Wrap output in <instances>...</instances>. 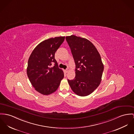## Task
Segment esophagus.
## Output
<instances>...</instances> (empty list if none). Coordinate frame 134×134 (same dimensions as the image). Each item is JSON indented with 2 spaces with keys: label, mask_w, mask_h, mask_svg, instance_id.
<instances>
[{
  "label": "esophagus",
  "mask_w": 134,
  "mask_h": 134,
  "mask_svg": "<svg viewBox=\"0 0 134 134\" xmlns=\"http://www.w3.org/2000/svg\"><path fill=\"white\" fill-rule=\"evenodd\" d=\"M65 72H66V73H67V72H68V69L65 70Z\"/></svg>",
  "instance_id": "1"
}]
</instances>
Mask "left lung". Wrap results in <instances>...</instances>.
Returning <instances> with one entry per match:
<instances>
[{
    "instance_id": "1",
    "label": "left lung",
    "mask_w": 134,
    "mask_h": 134,
    "mask_svg": "<svg viewBox=\"0 0 134 134\" xmlns=\"http://www.w3.org/2000/svg\"><path fill=\"white\" fill-rule=\"evenodd\" d=\"M76 65L75 77L68 80L73 92L80 96L90 95L100 85L104 66L92 43L75 35L66 36Z\"/></svg>"
}]
</instances>
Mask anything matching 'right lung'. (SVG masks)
Here are the masks:
<instances>
[{"label":"right lung","instance_id":"right-lung-1","mask_svg":"<svg viewBox=\"0 0 134 134\" xmlns=\"http://www.w3.org/2000/svg\"><path fill=\"white\" fill-rule=\"evenodd\" d=\"M65 37L52 38L41 42L29 59L26 69L28 77L35 89L43 95H48L56 91L64 78V72L59 68L54 54ZM53 62L55 65L52 67Z\"/></svg>","mask_w":134,"mask_h":134}]
</instances>
